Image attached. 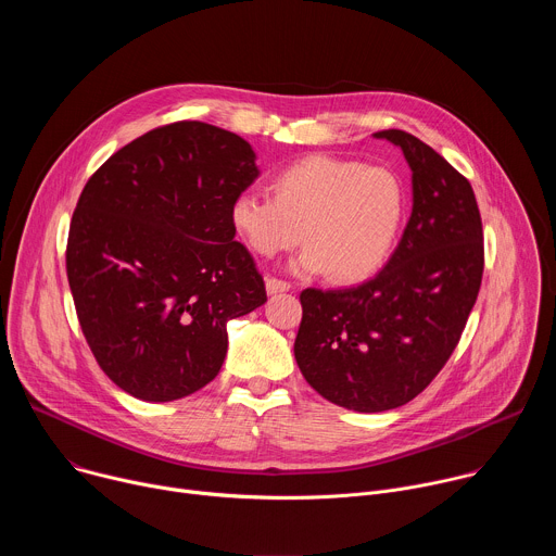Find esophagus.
Instances as JSON below:
<instances>
[{"label": "esophagus", "instance_id": "1", "mask_svg": "<svg viewBox=\"0 0 556 556\" xmlns=\"http://www.w3.org/2000/svg\"><path fill=\"white\" fill-rule=\"evenodd\" d=\"M286 290H290V283H286L281 279H275V277L266 279V292L268 294H279V292H286Z\"/></svg>", "mask_w": 556, "mask_h": 556}]
</instances>
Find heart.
<instances>
[{
	"label": "heart",
	"mask_w": 556,
	"mask_h": 556,
	"mask_svg": "<svg viewBox=\"0 0 556 556\" xmlns=\"http://www.w3.org/2000/svg\"><path fill=\"white\" fill-rule=\"evenodd\" d=\"M270 193H240L230 202V226L260 257H275L299 242L290 268L328 273L354 283L374 275L391 255L405 219V189L384 167L312 153L270 180Z\"/></svg>",
	"instance_id": "heart-1"
}]
</instances>
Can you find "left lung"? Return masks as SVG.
Listing matches in <instances>:
<instances>
[{
	"label": "left lung",
	"mask_w": 556,
	"mask_h": 556,
	"mask_svg": "<svg viewBox=\"0 0 556 556\" xmlns=\"http://www.w3.org/2000/svg\"><path fill=\"white\" fill-rule=\"evenodd\" d=\"M412 169V217L384 268L356 288L301 292L296 365L326 401L378 414L403 407L453 354L484 270L468 180L420 138L384 129Z\"/></svg>",
	"instance_id": "left-lung-1"
}]
</instances>
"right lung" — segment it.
<instances>
[{
  "label": "right lung",
  "mask_w": 556,
  "mask_h": 556,
  "mask_svg": "<svg viewBox=\"0 0 556 556\" xmlns=\"http://www.w3.org/2000/svg\"><path fill=\"white\" fill-rule=\"evenodd\" d=\"M255 161L242 136L182 121L118 149L78 198L65 253L78 324L134 399L172 403L208 384L226 324L266 303L228 217Z\"/></svg>",
  "instance_id": "1"
}]
</instances>
